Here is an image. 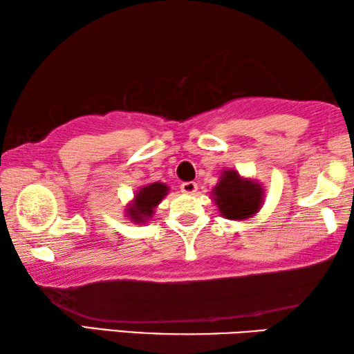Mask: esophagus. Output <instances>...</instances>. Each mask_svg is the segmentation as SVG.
<instances>
[{
	"label": "esophagus",
	"instance_id": "1",
	"mask_svg": "<svg viewBox=\"0 0 354 354\" xmlns=\"http://www.w3.org/2000/svg\"><path fill=\"white\" fill-rule=\"evenodd\" d=\"M196 189H198V185H196V183H194V181L183 183L181 184V190L184 192V194H187V195H194L195 192H196Z\"/></svg>",
	"mask_w": 354,
	"mask_h": 354
}]
</instances>
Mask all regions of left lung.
<instances>
[{"mask_svg": "<svg viewBox=\"0 0 354 354\" xmlns=\"http://www.w3.org/2000/svg\"><path fill=\"white\" fill-rule=\"evenodd\" d=\"M211 198L221 217L234 221L253 218L263 206L266 189L254 178L242 176L236 169L221 170L218 183L211 190Z\"/></svg>", "mask_w": 354, "mask_h": 354, "instance_id": "obj_1", "label": "left lung"}]
</instances>
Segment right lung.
I'll return each instance as SVG.
<instances>
[{"mask_svg": "<svg viewBox=\"0 0 354 354\" xmlns=\"http://www.w3.org/2000/svg\"><path fill=\"white\" fill-rule=\"evenodd\" d=\"M170 187L165 183L156 181L142 185L134 192L133 200L124 206V215L134 225H147L154 217V212L167 195Z\"/></svg>", "mask_w": 354, "mask_h": 354, "instance_id": "add662e5", "label": "right lung"}]
</instances>
